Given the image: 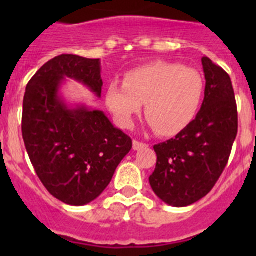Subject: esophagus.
<instances>
[{
  "label": "esophagus",
  "instance_id": "obj_1",
  "mask_svg": "<svg viewBox=\"0 0 256 256\" xmlns=\"http://www.w3.org/2000/svg\"><path fill=\"white\" fill-rule=\"evenodd\" d=\"M148 148V144H144V142H140V141H133V150L134 151H140V150H142V148Z\"/></svg>",
  "mask_w": 256,
  "mask_h": 256
}]
</instances>
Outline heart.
<instances>
[{"instance_id":"obj_1","label":"heart","mask_w":256,"mask_h":256,"mask_svg":"<svg viewBox=\"0 0 256 256\" xmlns=\"http://www.w3.org/2000/svg\"><path fill=\"white\" fill-rule=\"evenodd\" d=\"M205 83L198 70L168 61H154L128 70L123 84L108 83L105 104L118 126L130 128L141 112L159 136L170 137L194 122L204 98Z\"/></svg>"}]
</instances>
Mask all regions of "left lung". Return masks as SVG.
Returning a JSON list of instances; mask_svg holds the SVG:
<instances>
[{
  "label": "left lung",
  "instance_id": "left-lung-1",
  "mask_svg": "<svg viewBox=\"0 0 256 256\" xmlns=\"http://www.w3.org/2000/svg\"><path fill=\"white\" fill-rule=\"evenodd\" d=\"M205 97L200 112L174 138L155 144L158 160L151 188L165 204L188 206L216 186L230 159L238 130L230 78L209 58H202Z\"/></svg>",
  "mask_w": 256,
  "mask_h": 256
}]
</instances>
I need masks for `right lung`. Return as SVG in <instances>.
I'll return each instance as SVG.
<instances>
[{"mask_svg":"<svg viewBox=\"0 0 256 256\" xmlns=\"http://www.w3.org/2000/svg\"><path fill=\"white\" fill-rule=\"evenodd\" d=\"M64 78L83 83L101 97L100 58L56 56L26 86L22 140L47 191L65 204L82 206L108 186L119 162L132 148V140L100 110L68 108L58 97Z\"/></svg>","mask_w":256,"mask_h":256,"instance_id":"1","label":"right lung"}]
</instances>
